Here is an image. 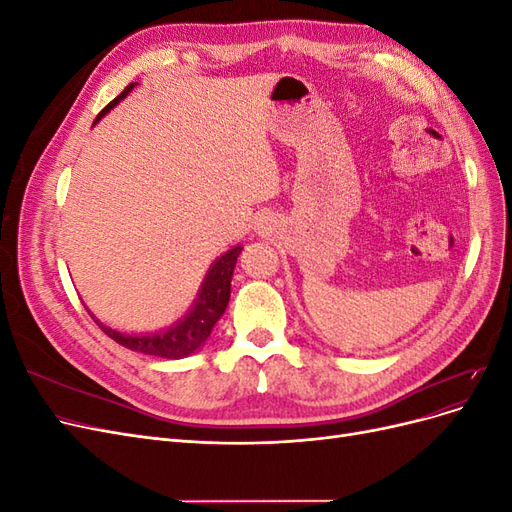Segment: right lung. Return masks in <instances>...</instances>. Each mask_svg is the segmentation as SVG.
Listing matches in <instances>:
<instances>
[{
    "mask_svg": "<svg viewBox=\"0 0 512 512\" xmlns=\"http://www.w3.org/2000/svg\"><path fill=\"white\" fill-rule=\"evenodd\" d=\"M136 85L138 83H130L111 104L102 108L100 115L94 121V126L106 113H111V108H115L123 98H126ZM241 250L243 245L237 243L220 258H215L188 312L166 329L153 331V333H123V331L106 327V324L100 322L94 314L89 312V309L87 312L91 318H94L98 327L123 348H130L141 354L160 356V359H183V356H190L205 346L215 327V322H218L226 312V305L230 299L232 271H235Z\"/></svg>",
    "mask_w": 512,
    "mask_h": 512,
    "instance_id": "obj_1",
    "label": "right lung"
}]
</instances>
